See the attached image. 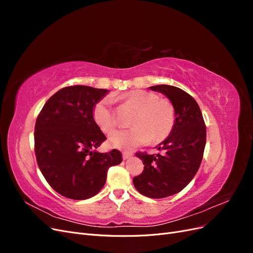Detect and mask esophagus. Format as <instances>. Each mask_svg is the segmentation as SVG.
<instances>
[{
    "instance_id": "esophagus-1",
    "label": "esophagus",
    "mask_w": 253,
    "mask_h": 253,
    "mask_svg": "<svg viewBox=\"0 0 253 253\" xmlns=\"http://www.w3.org/2000/svg\"><path fill=\"white\" fill-rule=\"evenodd\" d=\"M132 156H133V154L131 152H124V153H122V157H124L125 160L128 159L129 157H132Z\"/></svg>"
}]
</instances>
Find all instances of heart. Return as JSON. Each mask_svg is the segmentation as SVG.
<instances>
[{"mask_svg": "<svg viewBox=\"0 0 253 253\" xmlns=\"http://www.w3.org/2000/svg\"><path fill=\"white\" fill-rule=\"evenodd\" d=\"M126 103L134 106L136 113L131 119V128L114 132L109 142L114 148L131 150L140 144L162 140L170 134L174 126L175 112L167 99H158L157 95L145 90H132L124 96ZM113 99L105 97L94 108V119L103 132L111 133L117 126V118Z\"/></svg>", "mask_w": 253, "mask_h": 253, "instance_id": "obj_1", "label": "heart"}]
</instances>
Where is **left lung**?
<instances>
[{"mask_svg": "<svg viewBox=\"0 0 253 253\" xmlns=\"http://www.w3.org/2000/svg\"><path fill=\"white\" fill-rule=\"evenodd\" d=\"M149 88L169 99L175 120L169 136L157 145L162 154H136L144 168L133 183L144 196L164 198L180 192L197 173L206 145V126L200 106L185 90L166 84Z\"/></svg>", "mask_w": 253, "mask_h": 253, "instance_id": "8db88e82", "label": "left lung"}]
</instances>
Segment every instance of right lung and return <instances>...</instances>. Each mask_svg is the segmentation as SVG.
<instances>
[{"mask_svg": "<svg viewBox=\"0 0 253 253\" xmlns=\"http://www.w3.org/2000/svg\"><path fill=\"white\" fill-rule=\"evenodd\" d=\"M110 90L67 86L44 104L35 126L38 166L49 186L64 197L83 201L100 192L121 153H99L106 139L94 119V108Z\"/></svg>", "mask_w": 253, "mask_h": 253, "instance_id": "1", "label": "right lung"}]
</instances>
